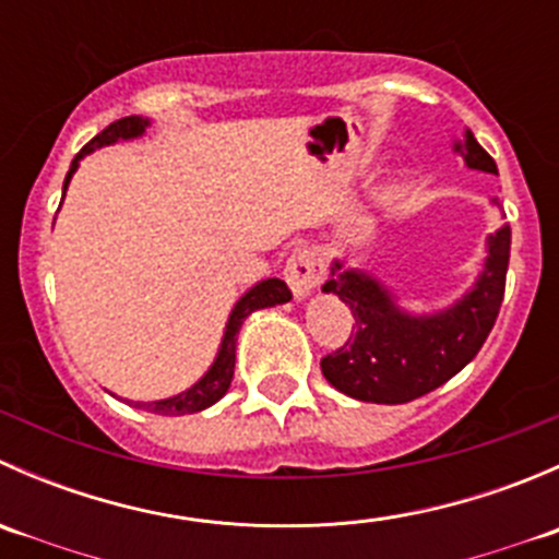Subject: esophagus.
Here are the masks:
<instances>
[{
    "label": "esophagus",
    "mask_w": 559,
    "mask_h": 559,
    "mask_svg": "<svg viewBox=\"0 0 559 559\" xmlns=\"http://www.w3.org/2000/svg\"><path fill=\"white\" fill-rule=\"evenodd\" d=\"M326 275V264L324 259H321V253L316 251V248H297L295 253L289 257V262H286V270H284V278L286 284H289L292 295L297 297V300H306L308 295H313L316 289H319V284L324 281Z\"/></svg>",
    "instance_id": "obj_1"
}]
</instances>
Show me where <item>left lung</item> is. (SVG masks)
<instances>
[{"label":"left lung","instance_id":"1","mask_svg":"<svg viewBox=\"0 0 559 559\" xmlns=\"http://www.w3.org/2000/svg\"><path fill=\"white\" fill-rule=\"evenodd\" d=\"M471 170L498 175L492 156L471 129L454 143ZM509 224L487 238V259L476 284L438 313H408L397 297L365 270L335 259L321 292L335 295L354 316L346 346L321 359V373L337 392L362 403H411L447 384L478 354L498 319L509 273Z\"/></svg>","mask_w":559,"mask_h":559}]
</instances>
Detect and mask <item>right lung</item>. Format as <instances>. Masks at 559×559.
I'll use <instances>...</instances> for the list:
<instances>
[{
  "label": "right lung",
  "instance_id": "obj_1",
  "mask_svg": "<svg viewBox=\"0 0 559 559\" xmlns=\"http://www.w3.org/2000/svg\"><path fill=\"white\" fill-rule=\"evenodd\" d=\"M148 123H151L148 118H143V116L118 118V121H112L110 127H105L97 138L88 140V143L81 148V154L72 159L70 173H67V178H64V191H67V186H70V178L75 175L83 156H88L92 151H97V148H105V145L118 143V140L140 138V134L148 129ZM289 300H292V292L281 278L259 281L257 286H251V289H248L246 295L235 302L233 313H229V319H227V326H224V337H222V346H218L216 359H213V365L207 368V373L202 376L194 386H189L186 392H180V394H173V397L154 400V403H132V400H127V403H132L134 408L154 411V414H162V416H183V414H197V411L211 408L213 403H218V400L227 394L229 384H233L235 348H238V332H240V326H243V321L253 311H259V308L284 306V302H289Z\"/></svg>",
  "mask_w": 559,
  "mask_h": 559
}]
</instances>
